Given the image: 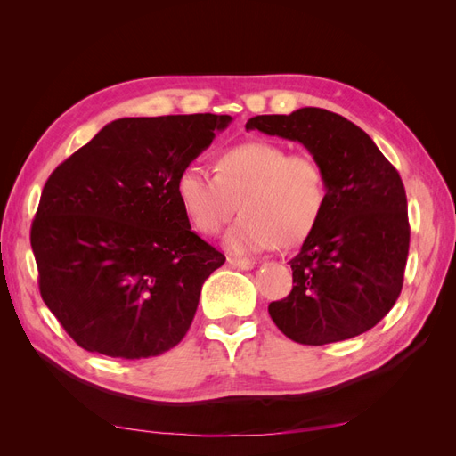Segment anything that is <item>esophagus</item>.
I'll list each match as a JSON object with an SVG mask.
<instances>
[{
	"label": "esophagus",
	"mask_w": 456,
	"mask_h": 456,
	"mask_svg": "<svg viewBox=\"0 0 456 456\" xmlns=\"http://www.w3.org/2000/svg\"><path fill=\"white\" fill-rule=\"evenodd\" d=\"M228 265L238 268V270H251L255 268V262L253 260H247V258H236V256H228Z\"/></svg>",
	"instance_id": "34e87169"
}]
</instances>
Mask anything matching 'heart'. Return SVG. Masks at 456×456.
<instances>
[{
    "mask_svg": "<svg viewBox=\"0 0 456 456\" xmlns=\"http://www.w3.org/2000/svg\"><path fill=\"white\" fill-rule=\"evenodd\" d=\"M176 198L194 228L215 236L232 216H243L226 236L232 253L251 255L305 241L327 205V176L310 154H289L275 142L253 141L220 151L215 173L188 165L176 178Z\"/></svg>",
    "mask_w": 456,
    "mask_h": 456,
    "instance_id": "heart-1",
    "label": "heart"
}]
</instances>
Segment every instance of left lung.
<instances>
[{
    "mask_svg": "<svg viewBox=\"0 0 456 456\" xmlns=\"http://www.w3.org/2000/svg\"><path fill=\"white\" fill-rule=\"evenodd\" d=\"M245 129L300 142L327 176L320 224L289 262L293 291L268 306L273 323L310 346L365 333L403 287L411 230L402 176L365 131L323 108L255 116Z\"/></svg>",
    "mask_w": 456,
    "mask_h": 456,
    "instance_id": "8db88e82",
    "label": "left lung"
}]
</instances>
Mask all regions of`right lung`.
<instances>
[{
	"label": "right lung",
	"mask_w": 456,
	"mask_h": 456,
	"mask_svg": "<svg viewBox=\"0 0 456 456\" xmlns=\"http://www.w3.org/2000/svg\"><path fill=\"white\" fill-rule=\"evenodd\" d=\"M230 121L121 118L47 178L30 232L39 293L84 350L142 360L188 333L226 256L191 232L176 178Z\"/></svg>",
	"instance_id": "add662e5"
}]
</instances>
